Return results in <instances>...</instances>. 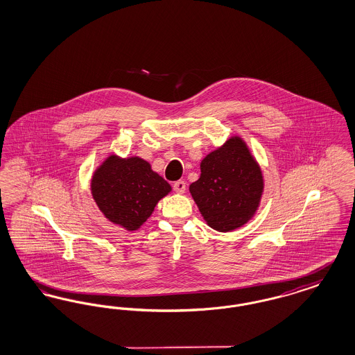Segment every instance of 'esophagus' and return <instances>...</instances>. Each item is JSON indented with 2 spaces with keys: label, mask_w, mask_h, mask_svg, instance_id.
<instances>
[{
  "label": "esophagus",
  "mask_w": 355,
  "mask_h": 355,
  "mask_svg": "<svg viewBox=\"0 0 355 355\" xmlns=\"http://www.w3.org/2000/svg\"><path fill=\"white\" fill-rule=\"evenodd\" d=\"M173 187H174V190H175L177 193L182 194V193H185L186 190L185 181H177V182H174Z\"/></svg>",
  "instance_id": "34e87169"
}]
</instances>
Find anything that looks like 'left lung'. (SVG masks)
I'll return each instance as SVG.
<instances>
[{
    "instance_id": "8db88e82",
    "label": "left lung",
    "mask_w": 355,
    "mask_h": 355,
    "mask_svg": "<svg viewBox=\"0 0 355 355\" xmlns=\"http://www.w3.org/2000/svg\"><path fill=\"white\" fill-rule=\"evenodd\" d=\"M203 220L217 232H232L253 218L263 193V175L241 137H232L201 162L189 187Z\"/></svg>"
}]
</instances>
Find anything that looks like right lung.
<instances>
[{"instance_id": "obj_1", "label": "right lung", "mask_w": 355, "mask_h": 355, "mask_svg": "<svg viewBox=\"0 0 355 355\" xmlns=\"http://www.w3.org/2000/svg\"><path fill=\"white\" fill-rule=\"evenodd\" d=\"M92 196L105 218L133 232L152 216L171 186L139 157L109 155L92 177Z\"/></svg>"}]
</instances>
